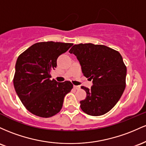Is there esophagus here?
Instances as JSON below:
<instances>
[{
  "instance_id": "1",
  "label": "esophagus",
  "mask_w": 146,
  "mask_h": 146,
  "mask_svg": "<svg viewBox=\"0 0 146 146\" xmlns=\"http://www.w3.org/2000/svg\"><path fill=\"white\" fill-rule=\"evenodd\" d=\"M74 88L75 90H79L80 88V86H74Z\"/></svg>"
}]
</instances>
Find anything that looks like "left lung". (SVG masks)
I'll return each instance as SVG.
<instances>
[{
    "mask_svg": "<svg viewBox=\"0 0 146 146\" xmlns=\"http://www.w3.org/2000/svg\"><path fill=\"white\" fill-rule=\"evenodd\" d=\"M76 56L86 78L92 80L86 99L80 101L87 114L101 116L108 112L120 99L125 88L127 68L119 52L106 45L92 43L74 45L69 51Z\"/></svg>",
    "mask_w": 146,
    "mask_h": 146,
    "instance_id": "1",
    "label": "left lung"
}]
</instances>
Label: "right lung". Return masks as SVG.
Segmentation results:
<instances>
[{
	"mask_svg": "<svg viewBox=\"0 0 146 146\" xmlns=\"http://www.w3.org/2000/svg\"><path fill=\"white\" fill-rule=\"evenodd\" d=\"M72 43L36 42L19 55L16 60L14 86L25 108L34 115L48 118L58 113L65 96L73 88L70 81L50 80L58 57Z\"/></svg>",
	"mask_w": 146,
	"mask_h": 146,
	"instance_id": "obj_1",
	"label": "right lung"
}]
</instances>
